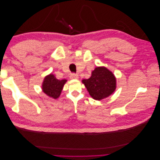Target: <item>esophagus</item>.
<instances>
[{"label":"esophagus","mask_w":160,"mask_h":160,"mask_svg":"<svg viewBox=\"0 0 160 160\" xmlns=\"http://www.w3.org/2000/svg\"><path fill=\"white\" fill-rule=\"evenodd\" d=\"M78 78H79V76L77 74L72 73L70 75V79H78Z\"/></svg>","instance_id":"1"}]
</instances>
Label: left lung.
Listing matches in <instances>:
<instances>
[{
  "label": "left lung",
  "mask_w": 160,
  "mask_h": 160,
  "mask_svg": "<svg viewBox=\"0 0 160 160\" xmlns=\"http://www.w3.org/2000/svg\"><path fill=\"white\" fill-rule=\"evenodd\" d=\"M90 96L95 100L100 101L112 95L117 88L114 74L105 67H97L88 79H83Z\"/></svg>",
  "instance_id": "1"
}]
</instances>
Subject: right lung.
I'll use <instances>...</instances> for the list:
<instances>
[{
    "label": "right lung",
    "instance_id": "right-lung-1",
    "mask_svg": "<svg viewBox=\"0 0 160 160\" xmlns=\"http://www.w3.org/2000/svg\"><path fill=\"white\" fill-rule=\"evenodd\" d=\"M67 80L57 79L55 76L50 73L45 77L42 83V91L50 98L57 99L59 98L61 91Z\"/></svg>",
    "mask_w": 160,
    "mask_h": 160
}]
</instances>
